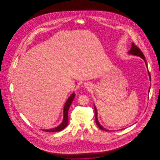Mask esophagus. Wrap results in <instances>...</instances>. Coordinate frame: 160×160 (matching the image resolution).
I'll use <instances>...</instances> for the list:
<instances>
[{"mask_svg":"<svg viewBox=\"0 0 160 160\" xmlns=\"http://www.w3.org/2000/svg\"><path fill=\"white\" fill-rule=\"evenodd\" d=\"M88 86V85H86V86Z\"/></svg>","mask_w":160,"mask_h":160,"instance_id":"esophagus-1","label":"esophagus"}]
</instances>
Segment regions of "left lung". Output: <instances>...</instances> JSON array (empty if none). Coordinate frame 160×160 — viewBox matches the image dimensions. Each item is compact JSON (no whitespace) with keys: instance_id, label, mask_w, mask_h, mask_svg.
Masks as SVG:
<instances>
[{"instance_id":"8db88e82","label":"left lung","mask_w":160,"mask_h":160,"mask_svg":"<svg viewBox=\"0 0 160 160\" xmlns=\"http://www.w3.org/2000/svg\"><path fill=\"white\" fill-rule=\"evenodd\" d=\"M128 54H129L133 55H137V56L140 57L141 58H142V59H143L144 60V61H145V63H146V67H147V68H148L147 63H146V60H145V56H144L142 52L141 51V50L139 49V48H138V47H137V46H136V44H134V43H132V48H130V51L128 52ZM148 74L149 75L150 81H151L150 74L149 70H148ZM150 88H149V90ZM94 110H95V122H96L97 125L98 126L99 128L101 130H105V131H106V132H109V131H110L109 130L106 129L105 128H104L103 126H101V125H100V123H99V122H98V118H97V110L96 109V107H95V105H94Z\"/></svg>"}]
</instances>
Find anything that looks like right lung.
<instances>
[{
	"instance_id": "right-lung-1",
	"label": "right lung",
	"mask_w": 160,
	"mask_h": 160,
	"mask_svg": "<svg viewBox=\"0 0 160 160\" xmlns=\"http://www.w3.org/2000/svg\"><path fill=\"white\" fill-rule=\"evenodd\" d=\"M74 97H75V93L73 92L72 95L69 97V98L68 99L67 101L65 103L64 109H63V119L62 122L59 126L55 128H52V129H50L42 130L43 131H45L46 132H50V133L57 132H60L62 130L64 129L65 128L68 126V109H69V108L71 105Z\"/></svg>"
}]
</instances>
